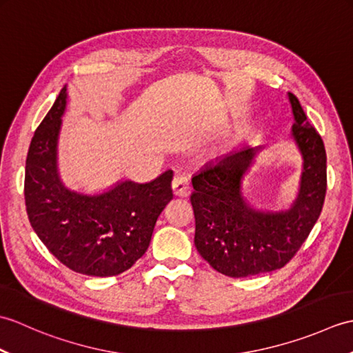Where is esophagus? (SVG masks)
<instances>
[{
	"mask_svg": "<svg viewBox=\"0 0 353 353\" xmlns=\"http://www.w3.org/2000/svg\"><path fill=\"white\" fill-rule=\"evenodd\" d=\"M171 188H172V192H174L176 197H188L191 192V186H190L188 179L183 176L174 177Z\"/></svg>",
	"mask_w": 353,
	"mask_h": 353,
	"instance_id": "esophagus-1",
	"label": "esophagus"
}]
</instances>
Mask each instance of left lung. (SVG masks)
Returning <instances> with one entry per match:
<instances>
[{"mask_svg": "<svg viewBox=\"0 0 353 353\" xmlns=\"http://www.w3.org/2000/svg\"><path fill=\"white\" fill-rule=\"evenodd\" d=\"M294 123L290 137L302 157L296 199L287 208H259L244 181L264 145H249L208 162L191 177L196 244L209 265L230 277L282 268L317 223L326 194V152L296 95L288 92Z\"/></svg>", "mask_w": 353, "mask_h": 353, "instance_id": "1", "label": "left lung"}]
</instances>
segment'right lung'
I'll return each instance as SVG.
<instances>
[{
    "label": "right lung",
    "instance_id": "obj_1",
    "mask_svg": "<svg viewBox=\"0 0 353 353\" xmlns=\"http://www.w3.org/2000/svg\"><path fill=\"white\" fill-rule=\"evenodd\" d=\"M66 104L68 85L30 142L24 182L28 220L68 268L88 276H117L147 252L157 216L172 199V171L145 183L121 179L95 192L66 186L57 157Z\"/></svg>",
    "mask_w": 353,
    "mask_h": 353
}]
</instances>
